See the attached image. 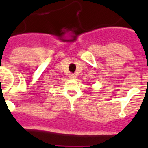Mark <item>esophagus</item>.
<instances>
[{
	"label": "esophagus",
	"instance_id": "obj_1",
	"mask_svg": "<svg viewBox=\"0 0 148 148\" xmlns=\"http://www.w3.org/2000/svg\"><path fill=\"white\" fill-rule=\"evenodd\" d=\"M75 77H76V76H75V75H74V74H69V78L74 79V78H75Z\"/></svg>",
	"mask_w": 148,
	"mask_h": 148
}]
</instances>
